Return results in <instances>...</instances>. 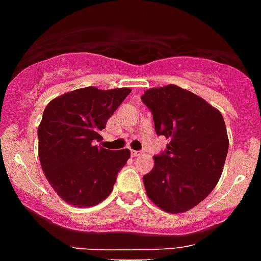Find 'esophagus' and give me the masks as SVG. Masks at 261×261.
<instances>
[{"instance_id":"obj_1","label":"esophagus","mask_w":261,"mask_h":261,"mask_svg":"<svg viewBox=\"0 0 261 261\" xmlns=\"http://www.w3.org/2000/svg\"><path fill=\"white\" fill-rule=\"evenodd\" d=\"M142 152L141 151H137V150H131V155H133V156H139V155H141Z\"/></svg>"}]
</instances>
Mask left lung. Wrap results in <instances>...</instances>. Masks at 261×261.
Returning a JSON list of instances; mask_svg holds the SVG:
<instances>
[{
	"label": "left lung",
	"instance_id": "1",
	"mask_svg": "<svg viewBox=\"0 0 261 261\" xmlns=\"http://www.w3.org/2000/svg\"><path fill=\"white\" fill-rule=\"evenodd\" d=\"M152 113L155 131L170 139L143 176L146 194L168 214L204 200L218 185L228 152V135L218 109L176 85L152 87L141 97Z\"/></svg>",
	"mask_w": 261,
	"mask_h": 261
}]
</instances>
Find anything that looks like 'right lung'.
I'll use <instances>...</instances> for the list:
<instances>
[{"instance_id":"1","label":"right lung","mask_w":261,"mask_h":261,"mask_svg":"<svg viewBox=\"0 0 261 261\" xmlns=\"http://www.w3.org/2000/svg\"><path fill=\"white\" fill-rule=\"evenodd\" d=\"M131 93L128 87L89 86L67 91L45 107L38 126V156L56 194L74 207H91L111 194L130 150L97 146L107 119Z\"/></svg>"}]
</instances>
